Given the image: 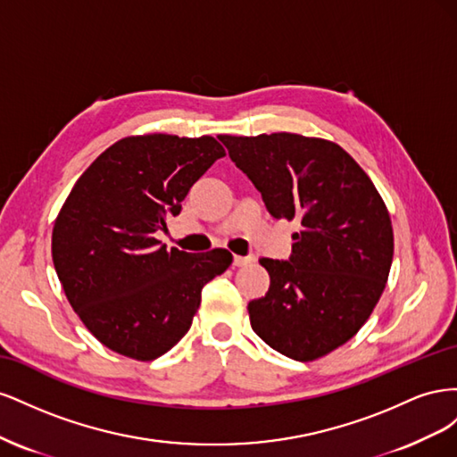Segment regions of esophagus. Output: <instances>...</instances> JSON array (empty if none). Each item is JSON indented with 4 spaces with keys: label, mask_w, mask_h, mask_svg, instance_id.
I'll return each mask as SVG.
<instances>
[{
    "label": "esophagus",
    "mask_w": 457,
    "mask_h": 457,
    "mask_svg": "<svg viewBox=\"0 0 457 457\" xmlns=\"http://www.w3.org/2000/svg\"><path fill=\"white\" fill-rule=\"evenodd\" d=\"M253 261H255L253 255H234L232 265L234 267H245V265H250V262H253Z\"/></svg>",
    "instance_id": "1"
}]
</instances>
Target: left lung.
<instances>
[{"instance_id": "obj_1", "label": "left lung", "mask_w": 457, "mask_h": 457, "mask_svg": "<svg viewBox=\"0 0 457 457\" xmlns=\"http://www.w3.org/2000/svg\"><path fill=\"white\" fill-rule=\"evenodd\" d=\"M274 219H301L287 261L262 257L255 334L294 361L347 343L376 309L393 262V225L371 179L339 145L297 133L219 135Z\"/></svg>"}]
</instances>
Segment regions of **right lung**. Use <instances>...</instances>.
<instances>
[{"label":"right lung","mask_w":457,"mask_h":457,"mask_svg":"<svg viewBox=\"0 0 457 457\" xmlns=\"http://www.w3.org/2000/svg\"><path fill=\"white\" fill-rule=\"evenodd\" d=\"M225 156L213 137L135 135L108 146L54 219L51 253L79 320L104 347L154 361L190 329L202 287L232 262L227 250L187 253L154 237L190 187Z\"/></svg>","instance_id":"add662e5"}]
</instances>
